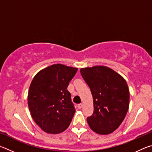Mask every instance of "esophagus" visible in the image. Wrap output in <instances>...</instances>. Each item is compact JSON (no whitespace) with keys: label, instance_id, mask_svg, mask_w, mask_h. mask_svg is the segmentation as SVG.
I'll list each match as a JSON object with an SVG mask.
<instances>
[{"label":"esophagus","instance_id":"esophagus-1","mask_svg":"<svg viewBox=\"0 0 152 152\" xmlns=\"http://www.w3.org/2000/svg\"><path fill=\"white\" fill-rule=\"evenodd\" d=\"M82 107H83V104H82V103H80V104H78V109H82Z\"/></svg>","mask_w":152,"mask_h":152}]
</instances>
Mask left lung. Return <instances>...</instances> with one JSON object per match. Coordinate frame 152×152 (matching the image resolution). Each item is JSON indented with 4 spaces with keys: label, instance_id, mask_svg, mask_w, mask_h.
Returning a JSON list of instances; mask_svg holds the SVG:
<instances>
[{
    "label": "left lung",
    "instance_id": "1",
    "mask_svg": "<svg viewBox=\"0 0 152 152\" xmlns=\"http://www.w3.org/2000/svg\"><path fill=\"white\" fill-rule=\"evenodd\" d=\"M80 73L93 98V114L87 118L90 128L98 134H110L119 127L128 111L129 90L127 82L107 66L83 68Z\"/></svg>",
    "mask_w": 152,
    "mask_h": 152
}]
</instances>
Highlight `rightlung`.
<instances>
[{
  "label": "right lung",
  "instance_id": "obj_1",
  "mask_svg": "<svg viewBox=\"0 0 152 152\" xmlns=\"http://www.w3.org/2000/svg\"><path fill=\"white\" fill-rule=\"evenodd\" d=\"M78 68L53 64L34 76L28 92L33 119L43 131L58 134L69 127L76 110L67 88Z\"/></svg>",
  "mask_w": 152,
  "mask_h": 152
}]
</instances>
